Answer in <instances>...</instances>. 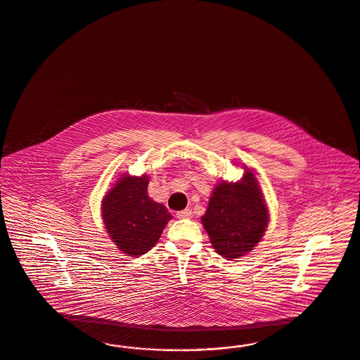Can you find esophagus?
<instances>
[{
  "label": "esophagus",
  "instance_id": "obj_1",
  "mask_svg": "<svg viewBox=\"0 0 360 360\" xmlns=\"http://www.w3.org/2000/svg\"><path fill=\"white\" fill-rule=\"evenodd\" d=\"M190 217H191V210L190 209H185V210L176 212V218H179V219H185V218H190Z\"/></svg>",
  "mask_w": 360,
  "mask_h": 360
}]
</instances>
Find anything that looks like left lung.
I'll list each match as a JSON object with an SVG mask.
<instances>
[{"label":"left lung","instance_id":"1","mask_svg":"<svg viewBox=\"0 0 360 360\" xmlns=\"http://www.w3.org/2000/svg\"><path fill=\"white\" fill-rule=\"evenodd\" d=\"M246 172L238 182H219L200 218L215 251L234 259L261 242L269 224V210L255 174Z\"/></svg>","mask_w":360,"mask_h":360}]
</instances>
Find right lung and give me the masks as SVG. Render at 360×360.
<instances>
[{
	"label": "right lung",
	"instance_id": "obj_1",
	"mask_svg": "<svg viewBox=\"0 0 360 360\" xmlns=\"http://www.w3.org/2000/svg\"><path fill=\"white\" fill-rule=\"evenodd\" d=\"M148 175L124 174L102 200V219L115 246L129 257L146 254L172 219L167 209L148 194Z\"/></svg>",
	"mask_w": 360,
	"mask_h": 360
}]
</instances>
